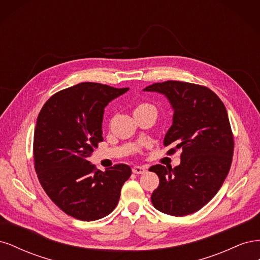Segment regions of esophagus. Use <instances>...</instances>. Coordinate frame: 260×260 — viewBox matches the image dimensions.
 Listing matches in <instances>:
<instances>
[{"label":"esophagus","instance_id":"obj_1","mask_svg":"<svg viewBox=\"0 0 260 260\" xmlns=\"http://www.w3.org/2000/svg\"><path fill=\"white\" fill-rule=\"evenodd\" d=\"M132 171H133V174L142 175V174H145V172H146V168L142 167V166H135L132 168Z\"/></svg>","mask_w":260,"mask_h":260}]
</instances>
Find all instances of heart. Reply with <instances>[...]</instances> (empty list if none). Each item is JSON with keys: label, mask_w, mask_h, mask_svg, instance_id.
Returning <instances> with one entry per match:
<instances>
[{"label": "heart", "mask_w": 260, "mask_h": 260, "mask_svg": "<svg viewBox=\"0 0 260 260\" xmlns=\"http://www.w3.org/2000/svg\"><path fill=\"white\" fill-rule=\"evenodd\" d=\"M147 107H153V106L148 105V104H141V105H139V106L136 108V111H139V109H143V108H147Z\"/></svg>", "instance_id": "1"}]
</instances>
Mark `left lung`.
Returning a JSON list of instances; mask_svg holds the SVG:
<instances>
[{
  "mask_svg": "<svg viewBox=\"0 0 260 260\" xmlns=\"http://www.w3.org/2000/svg\"><path fill=\"white\" fill-rule=\"evenodd\" d=\"M143 91L167 98L174 117L164 145H175L169 153L182 149L179 166L149 168L159 178L153 206L171 216L193 214L214 198L229 174L234 141L226 109L216 93L199 84L170 80Z\"/></svg>",
  "mask_w": 260,
  "mask_h": 260,
  "instance_id": "left-lung-1",
  "label": "left lung"
}]
</instances>
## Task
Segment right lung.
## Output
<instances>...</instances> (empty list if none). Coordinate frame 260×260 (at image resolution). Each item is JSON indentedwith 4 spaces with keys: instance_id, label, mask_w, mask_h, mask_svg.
<instances>
[{
    "instance_id": "obj_1",
    "label": "right lung",
    "mask_w": 260,
    "mask_h": 260,
    "mask_svg": "<svg viewBox=\"0 0 260 260\" xmlns=\"http://www.w3.org/2000/svg\"><path fill=\"white\" fill-rule=\"evenodd\" d=\"M128 90L82 82L55 93L38 116L34 157L39 181L62 211L82 221L111 214L131 176L128 165L101 171L88 160L103 141L104 108Z\"/></svg>"
}]
</instances>
